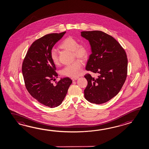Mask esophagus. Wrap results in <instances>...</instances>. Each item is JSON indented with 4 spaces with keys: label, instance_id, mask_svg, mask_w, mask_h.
<instances>
[{
    "label": "esophagus",
    "instance_id": "34e87169",
    "mask_svg": "<svg viewBox=\"0 0 149 149\" xmlns=\"http://www.w3.org/2000/svg\"><path fill=\"white\" fill-rule=\"evenodd\" d=\"M79 79V77H72L71 78V79H72V81H76L77 79Z\"/></svg>",
    "mask_w": 149,
    "mask_h": 149
}]
</instances>
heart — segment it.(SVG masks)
<instances>
[{
    "label": "heart",
    "instance_id": "obj_1",
    "mask_svg": "<svg viewBox=\"0 0 149 149\" xmlns=\"http://www.w3.org/2000/svg\"><path fill=\"white\" fill-rule=\"evenodd\" d=\"M61 48L73 52V55L76 58L84 59L88 57V46L84 44L78 45V41L73 37H68L63 41L60 45ZM50 58L56 65L59 64L58 54L55 49H52L50 52ZM82 63L81 61L77 59L72 64L67 65L61 70V74L68 77L79 76L82 73Z\"/></svg>",
    "mask_w": 149,
    "mask_h": 149
}]
</instances>
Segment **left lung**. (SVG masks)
<instances>
[{
	"label": "left lung",
	"mask_w": 149,
	"mask_h": 149,
	"mask_svg": "<svg viewBox=\"0 0 149 149\" xmlns=\"http://www.w3.org/2000/svg\"><path fill=\"white\" fill-rule=\"evenodd\" d=\"M81 36L91 46L85 69L99 74H87L84 97L91 103H105L121 90L127 77V58L124 49L113 37L101 31H83Z\"/></svg>",
	"instance_id": "1"
}]
</instances>
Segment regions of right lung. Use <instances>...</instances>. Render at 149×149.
<instances>
[{
    "label": "right lung",
    "mask_w": 149,
    "mask_h": 149,
    "mask_svg": "<svg viewBox=\"0 0 149 149\" xmlns=\"http://www.w3.org/2000/svg\"><path fill=\"white\" fill-rule=\"evenodd\" d=\"M66 32L45 35L30 46L22 64V74L26 88L39 103L50 108L61 105L72 83L69 77L61 78L53 84L58 74L50 58L55 44Z\"/></svg>",
    "instance_id": "1"
}]
</instances>
